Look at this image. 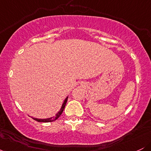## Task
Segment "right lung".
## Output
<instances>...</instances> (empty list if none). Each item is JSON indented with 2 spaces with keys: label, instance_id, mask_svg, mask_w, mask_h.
<instances>
[{
  "label": "right lung",
  "instance_id": "1",
  "mask_svg": "<svg viewBox=\"0 0 151 151\" xmlns=\"http://www.w3.org/2000/svg\"><path fill=\"white\" fill-rule=\"evenodd\" d=\"M67 99H68V96H67V97L65 99V100L64 101V103L62 104L61 109H60V110L58 112V114H57L55 116L51 117V118H48V119H35V118H32V119H33L34 120L38 121V122H52V121L57 120V119H58V118L60 116V115H61V114H62V112H63L64 109H65L66 104H67Z\"/></svg>",
  "mask_w": 151,
  "mask_h": 151
}]
</instances>
